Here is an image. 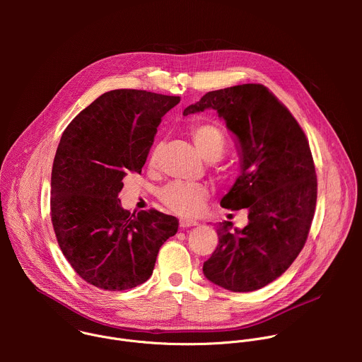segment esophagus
<instances>
[{"instance_id": "obj_1", "label": "esophagus", "mask_w": 362, "mask_h": 362, "mask_svg": "<svg viewBox=\"0 0 362 362\" xmlns=\"http://www.w3.org/2000/svg\"><path fill=\"white\" fill-rule=\"evenodd\" d=\"M180 228H190V226H197V222L196 221H192V219H180Z\"/></svg>"}]
</instances>
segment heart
<instances>
[{
  "mask_svg": "<svg viewBox=\"0 0 362 362\" xmlns=\"http://www.w3.org/2000/svg\"><path fill=\"white\" fill-rule=\"evenodd\" d=\"M190 136L200 156L208 162H216L222 158L226 147L223 132L209 123L194 124ZM208 196V189L202 185L172 182L160 189L159 199L166 208L179 215H194L202 209V204Z\"/></svg>",
  "mask_w": 362,
  "mask_h": 362,
  "instance_id": "obj_1",
  "label": "heart"
}]
</instances>
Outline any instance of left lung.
<instances>
[{
    "instance_id": "8db88e82",
    "label": "left lung",
    "mask_w": 362,
    "mask_h": 362,
    "mask_svg": "<svg viewBox=\"0 0 362 362\" xmlns=\"http://www.w3.org/2000/svg\"><path fill=\"white\" fill-rule=\"evenodd\" d=\"M214 109L236 139L239 175L221 206L247 209V225H218L219 245L203 264L212 284L232 292L261 289L296 259L317 204L311 150L298 122L262 84L206 93L183 115Z\"/></svg>"
}]
</instances>
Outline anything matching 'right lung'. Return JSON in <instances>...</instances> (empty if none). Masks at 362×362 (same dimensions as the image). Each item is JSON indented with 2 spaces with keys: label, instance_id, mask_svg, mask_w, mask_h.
I'll list each match as a JSON object with an SVG mask.
<instances>
[{
  "label": "right lung",
  "instance_id": "1",
  "mask_svg": "<svg viewBox=\"0 0 362 362\" xmlns=\"http://www.w3.org/2000/svg\"><path fill=\"white\" fill-rule=\"evenodd\" d=\"M180 97L120 88L101 94L64 130L51 172V221L60 249L86 282L126 291L146 282L179 228L158 211L130 215L119 193L141 172L162 117Z\"/></svg>",
  "mask_w": 362,
  "mask_h": 362
}]
</instances>
